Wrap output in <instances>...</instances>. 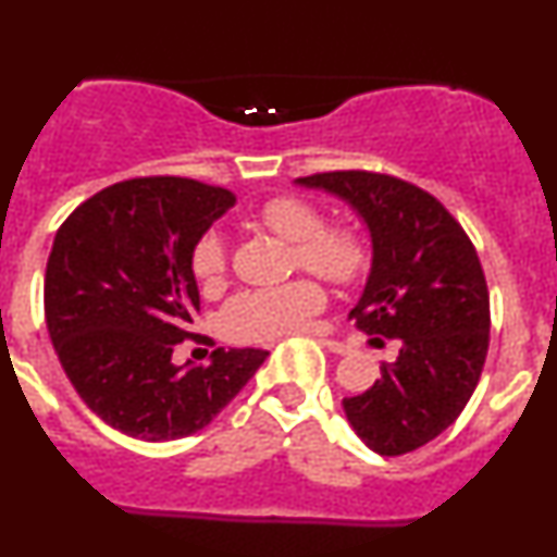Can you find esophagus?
<instances>
[{
	"label": "esophagus",
	"instance_id": "esophagus-1",
	"mask_svg": "<svg viewBox=\"0 0 557 557\" xmlns=\"http://www.w3.org/2000/svg\"><path fill=\"white\" fill-rule=\"evenodd\" d=\"M320 344H323L327 352H333V355H347L349 352V349L344 347L342 342H333V338H320Z\"/></svg>",
	"mask_w": 557,
	"mask_h": 557
}]
</instances>
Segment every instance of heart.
<instances>
[{
    "mask_svg": "<svg viewBox=\"0 0 557 557\" xmlns=\"http://www.w3.org/2000/svg\"><path fill=\"white\" fill-rule=\"evenodd\" d=\"M261 226L296 245L298 261L333 283H352L368 267V248L352 230H325L320 208L298 197H274L259 208ZM191 274L202 288H219L226 272V245L219 232H205L191 248ZM325 307L312 280L243 290L221 312V327L234 342H261L307 325Z\"/></svg>",
    "mask_w": 557,
    "mask_h": 557,
    "instance_id": "1",
    "label": "heart"
}]
</instances>
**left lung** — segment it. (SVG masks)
<instances>
[{"label": "left lung", "instance_id": "8db88e82", "mask_svg": "<svg viewBox=\"0 0 557 557\" xmlns=\"http://www.w3.org/2000/svg\"><path fill=\"white\" fill-rule=\"evenodd\" d=\"M294 184L338 197L366 224L371 269L349 318L400 342L371 389L344 397V417L379 456L435 441L465 411L488 352V288L470 237L435 197L392 175L336 171Z\"/></svg>", "mask_w": 557, "mask_h": 557}]
</instances>
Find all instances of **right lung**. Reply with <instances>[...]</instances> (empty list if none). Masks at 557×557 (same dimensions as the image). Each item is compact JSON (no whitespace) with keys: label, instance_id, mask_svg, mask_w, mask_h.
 Instances as JSON below:
<instances>
[{"label":"right lung","instance_id":"right-lung-1","mask_svg":"<svg viewBox=\"0 0 557 557\" xmlns=\"http://www.w3.org/2000/svg\"><path fill=\"white\" fill-rule=\"evenodd\" d=\"M234 195L191 178H133L82 202L52 239L45 320L69 382L122 435L162 443L195 435L259 371L263 349H213L175 366L200 312L191 248Z\"/></svg>","mask_w":557,"mask_h":557}]
</instances>
